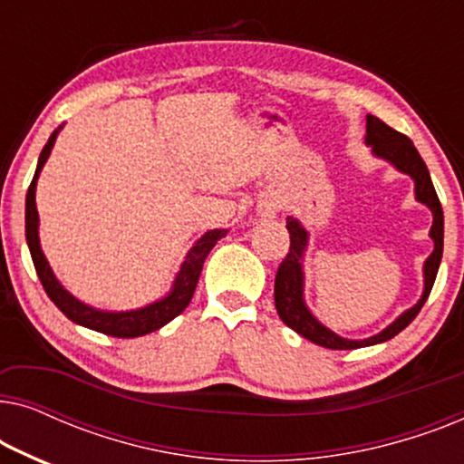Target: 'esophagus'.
Here are the masks:
<instances>
[{
    "label": "esophagus",
    "mask_w": 464,
    "mask_h": 464,
    "mask_svg": "<svg viewBox=\"0 0 464 464\" xmlns=\"http://www.w3.org/2000/svg\"><path fill=\"white\" fill-rule=\"evenodd\" d=\"M262 215H264V218H275V215H276V202H264Z\"/></svg>",
    "instance_id": "34e87169"
}]
</instances>
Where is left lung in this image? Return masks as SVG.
<instances>
[{"label":"left lung","instance_id":"8db88e82","mask_svg":"<svg viewBox=\"0 0 464 464\" xmlns=\"http://www.w3.org/2000/svg\"><path fill=\"white\" fill-rule=\"evenodd\" d=\"M365 143L372 145L373 156L382 158V160L391 162L392 167L401 173L410 175L414 179V189H416V200L422 202L430 208L433 213V226H430L429 237L433 238L435 249L424 262V291L420 295L418 304H414L410 310H405L397 316L395 321L391 323L389 327L382 329V332L372 335V338L365 340H346L342 335L334 334L332 329H327L323 323L314 319V314L310 313L306 302H304V268L302 259L304 251H306L308 245V232L304 230V226L294 218H287V230H289V253L287 257L283 259V264L278 266L276 278H275V304L276 313L281 316L285 325L294 329L304 338L314 342L323 348H332V351H353V348H363L372 344H380V342H386L395 338L399 332H403L405 327L410 325L411 321L416 319V314L420 313V308L427 302V297L433 289L437 270H440L441 264V253H443V211L441 202L437 198V192L433 188V181H430L429 169L424 160L418 154L414 143L410 141L408 137L401 135V132L391 129L389 124H384L382 120L376 116H367V135Z\"/></svg>","mask_w":464,"mask_h":464}]
</instances>
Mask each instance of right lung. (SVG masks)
<instances>
[{
    "instance_id": "add662e5",
    "label": "right lung",
    "mask_w": 464,
    "mask_h": 464,
    "mask_svg": "<svg viewBox=\"0 0 464 464\" xmlns=\"http://www.w3.org/2000/svg\"><path fill=\"white\" fill-rule=\"evenodd\" d=\"M59 130L61 126L50 135L48 143L44 145L40 160H37L34 181H31V186L27 189V200H24V237H27L31 259H34L42 287L48 294L50 300L56 304V308H59L69 321L78 323L82 327L94 329V332H101L105 335H113V338H139V335L156 332V329L167 325L169 321H173L177 314H181L183 310L188 308V304L194 295L196 283H198V276L202 272V264H205V259L208 253H211L215 243H218L219 238H224L227 230H208L205 237L189 249L179 272H177L173 289H170L162 300L148 304V306L137 310H126V313H107V310H97L88 306L84 302H80L78 297H73L59 281H56L54 272L50 268L48 259L44 256L40 246V232H37V227H40V215H37L35 207L37 177H40L44 164H46L50 151H53V145L56 141Z\"/></svg>"
}]
</instances>
